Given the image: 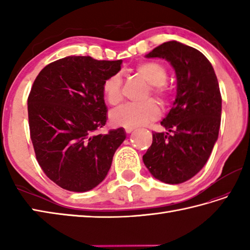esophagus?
<instances>
[{
    "mask_svg": "<svg viewBox=\"0 0 250 250\" xmlns=\"http://www.w3.org/2000/svg\"><path fill=\"white\" fill-rule=\"evenodd\" d=\"M134 129H135V128H133V126H125V128L126 133H131V132L133 131Z\"/></svg>",
    "mask_w": 250,
    "mask_h": 250,
    "instance_id": "34e87169",
    "label": "esophagus"
}]
</instances>
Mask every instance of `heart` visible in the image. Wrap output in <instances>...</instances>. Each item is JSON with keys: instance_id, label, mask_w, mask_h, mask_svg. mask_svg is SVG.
Listing matches in <instances>:
<instances>
[{"instance_id": "1", "label": "heart", "mask_w": 250, "mask_h": 250, "mask_svg": "<svg viewBox=\"0 0 250 250\" xmlns=\"http://www.w3.org/2000/svg\"><path fill=\"white\" fill-rule=\"evenodd\" d=\"M136 73L151 84V92L159 99L167 101L169 89L167 86V71L166 66L156 61H145L137 64ZM122 78L120 74H114L103 83L105 100L111 105L118 104L122 99ZM161 114L160 106L155 100H148L144 103H126L110 111V121L115 125L137 126L156 120Z\"/></svg>"}]
</instances>
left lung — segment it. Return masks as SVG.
Wrapping results in <instances>:
<instances>
[{"label": "left lung", "mask_w": 250, "mask_h": 250, "mask_svg": "<svg viewBox=\"0 0 250 250\" xmlns=\"http://www.w3.org/2000/svg\"><path fill=\"white\" fill-rule=\"evenodd\" d=\"M145 57L167 60L176 74L177 86L172 108L161 121L167 132H153L143 161L156 179L182 184L205 166L218 139L219 83L207 58L177 41L163 43Z\"/></svg>", "instance_id": "obj_1"}]
</instances>
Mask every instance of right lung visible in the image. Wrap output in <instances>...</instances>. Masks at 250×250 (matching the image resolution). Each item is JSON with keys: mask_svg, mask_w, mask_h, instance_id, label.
Masks as SVG:
<instances>
[{"mask_svg": "<svg viewBox=\"0 0 250 250\" xmlns=\"http://www.w3.org/2000/svg\"><path fill=\"white\" fill-rule=\"evenodd\" d=\"M122 60L65 57L40 72L28 98L31 141L40 167L59 187L86 192L107 175L124 128L94 134L107 120L103 83Z\"/></svg>", "mask_w": 250, "mask_h": 250, "instance_id": "right-lung-1", "label": "right lung"}]
</instances>
